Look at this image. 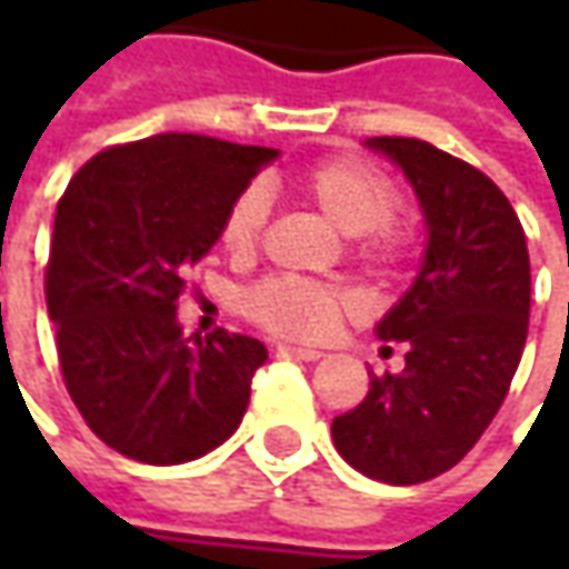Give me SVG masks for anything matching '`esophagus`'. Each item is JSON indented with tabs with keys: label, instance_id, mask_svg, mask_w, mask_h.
I'll list each match as a JSON object with an SVG mask.
<instances>
[{
	"label": "esophagus",
	"instance_id": "1",
	"mask_svg": "<svg viewBox=\"0 0 569 569\" xmlns=\"http://www.w3.org/2000/svg\"><path fill=\"white\" fill-rule=\"evenodd\" d=\"M278 355L297 358V361H319L322 358V351H317V348H300V345H278Z\"/></svg>",
	"mask_w": 569,
	"mask_h": 569
}]
</instances>
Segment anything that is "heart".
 Returning <instances> with one entry per match:
<instances>
[{
    "instance_id": "1",
    "label": "heart",
    "mask_w": 569,
    "mask_h": 569,
    "mask_svg": "<svg viewBox=\"0 0 569 569\" xmlns=\"http://www.w3.org/2000/svg\"><path fill=\"white\" fill-rule=\"evenodd\" d=\"M300 196L319 214L355 240V252L370 272L396 274L415 256L418 230L396 211L399 189L363 158L339 154L322 158L297 177ZM269 192L247 187L224 211L218 240L228 256L247 259L256 252L269 221ZM243 317L284 339H326L339 319L351 310V300L339 288L307 278H262L240 297Z\"/></svg>"
}]
</instances>
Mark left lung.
<instances>
[{
    "label": "left lung",
    "instance_id": "left-lung-1",
    "mask_svg": "<svg viewBox=\"0 0 569 569\" xmlns=\"http://www.w3.org/2000/svg\"><path fill=\"white\" fill-rule=\"evenodd\" d=\"M421 199L427 256L377 336L402 341L405 370L370 373L363 402L332 421L348 466L421 485L466 459L510 392L529 336L532 274L510 199L478 167L421 139L380 136Z\"/></svg>",
    "mask_w": 569,
    "mask_h": 569
}]
</instances>
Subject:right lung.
<instances>
[{
  "label": "right lung",
  "mask_w": 569,
  "mask_h": 569,
  "mask_svg": "<svg viewBox=\"0 0 569 569\" xmlns=\"http://www.w3.org/2000/svg\"><path fill=\"white\" fill-rule=\"evenodd\" d=\"M274 148L164 132L98 151L56 206L43 272L62 380L84 425L122 456L180 466L243 421L259 339H183L177 300L228 206Z\"/></svg>",
  "instance_id": "obj_1"
}]
</instances>
